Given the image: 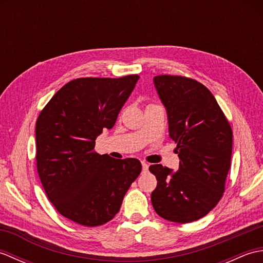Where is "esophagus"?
I'll return each instance as SVG.
<instances>
[{
	"instance_id": "1",
	"label": "esophagus",
	"mask_w": 263,
	"mask_h": 263,
	"mask_svg": "<svg viewBox=\"0 0 263 263\" xmlns=\"http://www.w3.org/2000/svg\"><path fill=\"white\" fill-rule=\"evenodd\" d=\"M141 164H142V171L147 172L149 168V165L146 163V161H141Z\"/></svg>"
}]
</instances>
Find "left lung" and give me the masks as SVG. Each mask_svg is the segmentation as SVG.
I'll return each mask as SVG.
<instances>
[{"label":"left lung","instance_id":"obj_1","mask_svg":"<svg viewBox=\"0 0 263 263\" xmlns=\"http://www.w3.org/2000/svg\"><path fill=\"white\" fill-rule=\"evenodd\" d=\"M177 143L180 168L160 164L152 193L155 211L166 220L186 224L204 217L219 202L231 167L233 131L214 95L202 83L182 76L154 78Z\"/></svg>","mask_w":263,"mask_h":263}]
</instances>
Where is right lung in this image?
Listing matches in <instances>:
<instances>
[{
	"mask_svg": "<svg viewBox=\"0 0 263 263\" xmlns=\"http://www.w3.org/2000/svg\"><path fill=\"white\" fill-rule=\"evenodd\" d=\"M138 74L79 78L54 95L36 122L37 172L61 215L83 226L108 222L141 173L136 158L114 159L95 152V140L114 126Z\"/></svg>",
	"mask_w": 263,
	"mask_h": 263,
	"instance_id": "right-lung-1",
	"label": "right lung"
}]
</instances>
